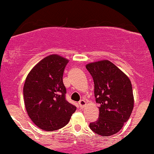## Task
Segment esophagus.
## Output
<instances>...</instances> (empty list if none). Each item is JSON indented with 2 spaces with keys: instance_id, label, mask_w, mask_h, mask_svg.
Returning a JSON list of instances; mask_svg holds the SVG:
<instances>
[{
  "instance_id": "esophagus-1",
  "label": "esophagus",
  "mask_w": 154,
  "mask_h": 154,
  "mask_svg": "<svg viewBox=\"0 0 154 154\" xmlns=\"http://www.w3.org/2000/svg\"><path fill=\"white\" fill-rule=\"evenodd\" d=\"M79 107L81 108V109H83L85 106H86V102L85 100H81L79 102Z\"/></svg>"
}]
</instances>
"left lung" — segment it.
Returning <instances> with one entry per match:
<instances>
[{"instance_id": "8db88e82", "label": "left lung", "mask_w": 154, "mask_h": 154, "mask_svg": "<svg viewBox=\"0 0 154 154\" xmlns=\"http://www.w3.org/2000/svg\"><path fill=\"white\" fill-rule=\"evenodd\" d=\"M86 69L94 82V94L99 103V117L90 128L103 137L117 133L129 119L134 107L129 77L108 60L88 63Z\"/></svg>"}]
</instances>
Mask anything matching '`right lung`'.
I'll list each match as a JSON object with an SVG mask.
<instances>
[{"label": "right lung", "instance_id": "right-lung-1", "mask_svg": "<svg viewBox=\"0 0 154 154\" xmlns=\"http://www.w3.org/2000/svg\"><path fill=\"white\" fill-rule=\"evenodd\" d=\"M68 62L59 55H49L26 76L23 88L26 111L33 123L43 130L62 128L77 109L65 98L63 75Z\"/></svg>", "mask_w": 154, "mask_h": 154}]
</instances>
